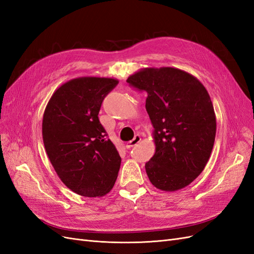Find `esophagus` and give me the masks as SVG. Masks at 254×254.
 <instances>
[{
    "instance_id": "esophagus-1",
    "label": "esophagus",
    "mask_w": 254,
    "mask_h": 254,
    "mask_svg": "<svg viewBox=\"0 0 254 254\" xmlns=\"http://www.w3.org/2000/svg\"><path fill=\"white\" fill-rule=\"evenodd\" d=\"M140 142H141V136L140 135H135L134 139L131 140V141H129L126 146H127L128 148H130V147H133V146H135L136 144H139Z\"/></svg>"
}]
</instances>
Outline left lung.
Here are the masks:
<instances>
[{"instance_id": "1", "label": "left lung", "mask_w": 254, "mask_h": 254, "mask_svg": "<svg viewBox=\"0 0 254 254\" xmlns=\"http://www.w3.org/2000/svg\"><path fill=\"white\" fill-rule=\"evenodd\" d=\"M126 81L147 92L145 107L156 145L145 164L151 184L164 191L188 187L204 170L216 134L206 89L195 76L171 66L141 68Z\"/></svg>"}]
</instances>
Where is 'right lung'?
I'll return each instance as SVG.
<instances>
[{"label":"right lung","mask_w":254,"mask_h":254,"mask_svg":"<svg viewBox=\"0 0 254 254\" xmlns=\"http://www.w3.org/2000/svg\"><path fill=\"white\" fill-rule=\"evenodd\" d=\"M119 83L109 77H78L54 92L44 110L42 137L60 180L74 193L102 197L113 188L121 157L98 120L105 96Z\"/></svg>","instance_id":"right-lung-1"}]
</instances>
